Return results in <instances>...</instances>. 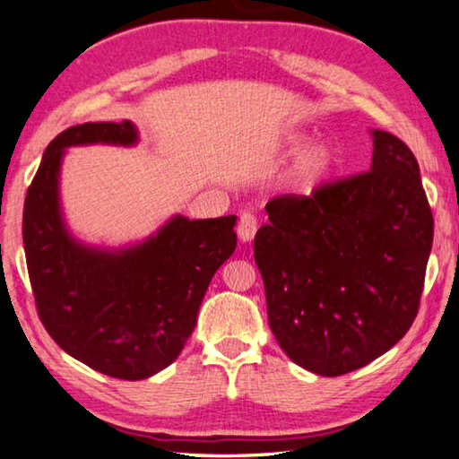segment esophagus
<instances>
[{"label": "esophagus", "mask_w": 459, "mask_h": 459, "mask_svg": "<svg viewBox=\"0 0 459 459\" xmlns=\"http://www.w3.org/2000/svg\"><path fill=\"white\" fill-rule=\"evenodd\" d=\"M258 230V221H256V215L250 213V212H244L239 215V221H238V236L242 242H250L256 234Z\"/></svg>", "instance_id": "obj_1"}]
</instances>
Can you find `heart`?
Returning a JSON list of instances; mask_svg holds the SVG:
<instances>
[{
  "label": "heart",
  "mask_w": 459,
  "mask_h": 459,
  "mask_svg": "<svg viewBox=\"0 0 459 459\" xmlns=\"http://www.w3.org/2000/svg\"><path fill=\"white\" fill-rule=\"evenodd\" d=\"M333 154L332 150L323 144H317L307 150V152L300 156L295 164V170H292V178L299 186H309L325 175L332 167Z\"/></svg>",
  "instance_id": "obj_1"
}]
</instances>
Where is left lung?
<instances>
[{
    "mask_svg": "<svg viewBox=\"0 0 459 459\" xmlns=\"http://www.w3.org/2000/svg\"><path fill=\"white\" fill-rule=\"evenodd\" d=\"M370 170L266 203L254 238L270 329L292 362L342 377L417 317L433 213L411 148L374 130Z\"/></svg>",
    "mask_w": 459,
    "mask_h": 459,
    "instance_id": "left-lung-1",
    "label": "left lung"
}]
</instances>
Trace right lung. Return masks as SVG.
Returning a JSON list of instances; mask_svg holds the SVG:
<instances>
[{
  "label": "right lung",
  "mask_w": 459,
  "mask_h": 459,
  "mask_svg": "<svg viewBox=\"0 0 459 459\" xmlns=\"http://www.w3.org/2000/svg\"><path fill=\"white\" fill-rule=\"evenodd\" d=\"M138 140L130 122L66 127L44 150L24 201L26 264L44 329L66 354L122 380H144L175 362L197 325L209 282L236 250V215L172 217L122 252L81 246L58 205L65 148Z\"/></svg>",
  "instance_id": "add662e5"
}]
</instances>
